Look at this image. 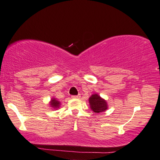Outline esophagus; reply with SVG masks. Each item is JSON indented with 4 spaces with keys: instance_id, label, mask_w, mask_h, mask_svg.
<instances>
[{
    "instance_id": "esophagus-1",
    "label": "esophagus",
    "mask_w": 160,
    "mask_h": 160,
    "mask_svg": "<svg viewBox=\"0 0 160 160\" xmlns=\"http://www.w3.org/2000/svg\"><path fill=\"white\" fill-rule=\"evenodd\" d=\"M72 98H73V99H80V95L72 96Z\"/></svg>"
}]
</instances>
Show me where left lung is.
<instances>
[{
  "label": "left lung",
  "mask_w": 160,
  "mask_h": 160,
  "mask_svg": "<svg viewBox=\"0 0 160 160\" xmlns=\"http://www.w3.org/2000/svg\"><path fill=\"white\" fill-rule=\"evenodd\" d=\"M90 108L96 113L105 112L108 110V102L105 99L102 98L98 93H93L88 99Z\"/></svg>",
  "instance_id": "obj_1"
}]
</instances>
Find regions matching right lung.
Listing matches in <instances>:
<instances>
[{
    "instance_id": "add662e5",
    "label": "right lung",
    "mask_w": 160,
    "mask_h": 160,
    "mask_svg": "<svg viewBox=\"0 0 160 160\" xmlns=\"http://www.w3.org/2000/svg\"><path fill=\"white\" fill-rule=\"evenodd\" d=\"M49 105H50V107L52 108V110H57L60 108L61 102L58 101V100L57 99V98L52 97V99H50V102H49Z\"/></svg>"
}]
</instances>
